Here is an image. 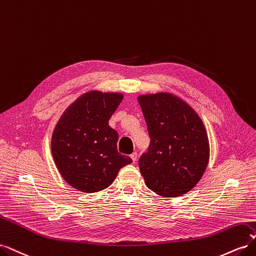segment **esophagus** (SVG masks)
<instances>
[{
    "instance_id": "esophagus-1",
    "label": "esophagus",
    "mask_w": 256,
    "mask_h": 256,
    "mask_svg": "<svg viewBox=\"0 0 256 256\" xmlns=\"http://www.w3.org/2000/svg\"><path fill=\"white\" fill-rule=\"evenodd\" d=\"M136 157H138V154H136V152H132V154H130V158L132 159V161H134V162H136Z\"/></svg>"
}]
</instances>
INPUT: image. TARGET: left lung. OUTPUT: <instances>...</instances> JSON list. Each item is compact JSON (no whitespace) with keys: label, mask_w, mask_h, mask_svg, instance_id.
<instances>
[{"label":"left lung","mask_w":256,"mask_h":256,"mask_svg":"<svg viewBox=\"0 0 256 256\" xmlns=\"http://www.w3.org/2000/svg\"><path fill=\"white\" fill-rule=\"evenodd\" d=\"M150 138L138 159L147 187L164 198L189 192L203 176L209 143L202 120L192 108L168 92L138 98Z\"/></svg>","instance_id":"1"}]
</instances>
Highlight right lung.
Instances as JSON below:
<instances>
[{
  "label": "right lung",
  "mask_w": 256,
  "mask_h": 256,
  "mask_svg": "<svg viewBox=\"0 0 256 256\" xmlns=\"http://www.w3.org/2000/svg\"><path fill=\"white\" fill-rule=\"evenodd\" d=\"M120 92L92 90L60 116L51 140L52 156L66 182L82 192L109 187L120 170L132 162L118 152V134L109 120L122 102Z\"/></svg>",
  "instance_id": "1"
}]
</instances>
